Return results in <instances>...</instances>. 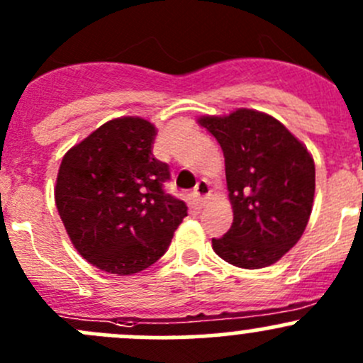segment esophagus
I'll return each mask as SVG.
<instances>
[{"instance_id": "esophagus-1", "label": "esophagus", "mask_w": 363, "mask_h": 363, "mask_svg": "<svg viewBox=\"0 0 363 363\" xmlns=\"http://www.w3.org/2000/svg\"><path fill=\"white\" fill-rule=\"evenodd\" d=\"M193 193H195V196L199 202H203V200L211 195V186H208L207 181H199V184L195 186Z\"/></svg>"}]
</instances>
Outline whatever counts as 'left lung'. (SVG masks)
<instances>
[{"label":"left lung","instance_id":"1","mask_svg":"<svg viewBox=\"0 0 363 363\" xmlns=\"http://www.w3.org/2000/svg\"><path fill=\"white\" fill-rule=\"evenodd\" d=\"M225 155L233 223L212 250L240 269H263L298 242L314 200V161L274 117L240 108L199 121Z\"/></svg>","mask_w":363,"mask_h":363}]
</instances>
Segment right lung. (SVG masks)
Wrapping results in <instances>:
<instances>
[{"label": "right lung", "instance_id": "right-lung-1", "mask_svg": "<svg viewBox=\"0 0 363 363\" xmlns=\"http://www.w3.org/2000/svg\"><path fill=\"white\" fill-rule=\"evenodd\" d=\"M156 130L140 117L105 123L61 161L56 205L75 250L108 274L158 262L188 207L164 189L170 168L152 155Z\"/></svg>", "mask_w": 363, "mask_h": 363}]
</instances>
